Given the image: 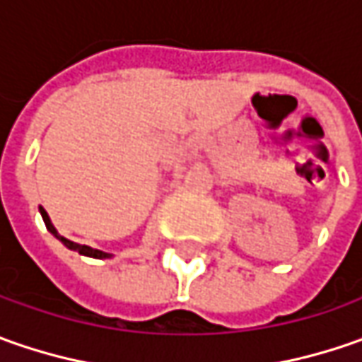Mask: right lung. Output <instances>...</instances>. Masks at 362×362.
<instances>
[{"label":"right lung","mask_w":362,"mask_h":362,"mask_svg":"<svg viewBox=\"0 0 362 362\" xmlns=\"http://www.w3.org/2000/svg\"><path fill=\"white\" fill-rule=\"evenodd\" d=\"M40 214H42V217H44V223H46V228H48L49 233H54L60 242L66 245V247H70V250H74V252H78V254H82V256H90V257H108V254L106 252H100V250H94V247H88V245H80V243H74L70 242V240H66V238H62L58 231H56V228L52 226V221H49L48 214L40 207Z\"/></svg>","instance_id":"right-lung-1"}]
</instances>
